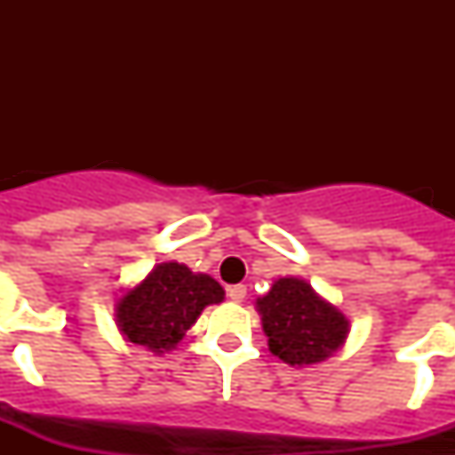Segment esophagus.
Returning a JSON list of instances; mask_svg holds the SVG:
<instances>
[{
	"label": "esophagus",
	"mask_w": 455,
	"mask_h": 455,
	"mask_svg": "<svg viewBox=\"0 0 455 455\" xmlns=\"http://www.w3.org/2000/svg\"><path fill=\"white\" fill-rule=\"evenodd\" d=\"M228 296H230L232 303H241V300L246 299V287L243 284H235V287L228 289Z\"/></svg>",
	"instance_id": "1"
}]
</instances>
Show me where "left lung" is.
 Returning a JSON list of instances; mask_svg holds the SVG:
<instances>
[{"label": "left lung", "mask_w": 455, "mask_h": 455, "mask_svg": "<svg viewBox=\"0 0 455 455\" xmlns=\"http://www.w3.org/2000/svg\"><path fill=\"white\" fill-rule=\"evenodd\" d=\"M257 307L268 348L291 367L323 363L348 335L347 316L299 277H280Z\"/></svg>", "instance_id": "left-lung-1"}]
</instances>
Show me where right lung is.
<instances>
[{
    "mask_svg": "<svg viewBox=\"0 0 455 455\" xmlns=\"http://www.w3.org/2000/svg\"><path fill=\"white\" fill-rule=\"evenodd\" d=\"M223 287L184 264H159L118 303V325L132 344L155 353L171 351L207 305L220 303Z\"/></svg>",
    "mask_w": 455,
    "mask_h": 455,
    "instance_id": "right-lung-1",
    "label": "right lung"
}]
</instances>
